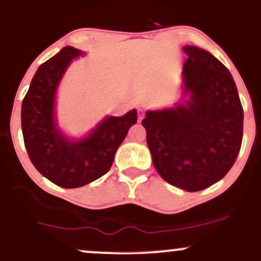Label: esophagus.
Here are the masks:
<instances>
[{"label":"esophagus","instance_id":"1","mask_svg":"<svg viewBox=\"0 0 261 261\" xmlns=\"http://www.w3.org/2000/svg\"><path fill=\"white\" fill-rule=\"evenodd\" d=\"M143 116H145V112H143L142 109L139 110V120H142Z\"/></svg>","mask_w":261,"mask_h":261}]
</instances>
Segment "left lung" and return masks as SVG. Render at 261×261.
<instances>
[{"label":"left lung","mask_w":261,"mask_h":261,"mask_svg":"<svg viewBox=\"0 0 261 261\" xmlns=\"http://www.w3.org/2000/svg\"><path fill=\"white\" fill-rule=\"evenodd\" d=\"M187 104L142 120L155 170L169 184L200 191L228 173L243 139V108L232 74L206 50L185 46Z\"/></svg>","instance_id":"obj_1"}]
</instances>
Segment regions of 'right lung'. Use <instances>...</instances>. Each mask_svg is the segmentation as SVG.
I'll return each instance as SVG.
<instances>
[{
  "label": "right lung",
  "instance_id": "add662e5",
  "mask_svg": "<svg viewBox=\"0 0 261 261\" xmlns=\"http://www.w3.org/2000/svg\"><path fill=\"white\" fill-rule=\"evenodd\" d=\"M82 55L65 46L35 72L22 103V133L29 158L41 175L61 188H80L107 174L116 149L136 124L137 112L108 116L86 139H65L56 126L55 93L71 60Z\"/></svg>",
  "mask_w": 261,
  "mask_h": 261
}]
</instances>
